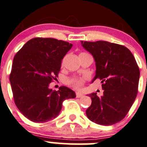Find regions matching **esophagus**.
<instances>
[{
	"label": "esophagus",
	"mask_w": 147,
	"mask_h": 147,
	"mask_svg": "<svg viewBox=\"0 0 147 147\" xmlns=\"http://www.w3.org/2000/svg\"><path fill=\"white\" fill-rule=\"evenodd\" d=\"M83 97V94L81 92H77L76 93V97L77 98H80V97Z\"/></svg>",
	"instance_id": "34e87169"
}]
</instances>
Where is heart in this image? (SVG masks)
Instances as JSON below:
<instances>
[{
	"label": "heart",
	"instance_id": "b5f03b06",
	"mask_svg": "<svg viewBox=\"0 0 147 147\" xmlns=\"http://www.w3.org/2000/svg\"><path fill=\"white\" fill-rule=\"evenodd\" d=\"M87 78H88L87 76H84L82 77V78L74 77V78H72L68 80V83L73 86L74 87H75V88L80 89L83 86V84H84L86 80H87Z\"/></svg>",
	"mask_w": 147,
	"mask_h": 147
}]
</instances>
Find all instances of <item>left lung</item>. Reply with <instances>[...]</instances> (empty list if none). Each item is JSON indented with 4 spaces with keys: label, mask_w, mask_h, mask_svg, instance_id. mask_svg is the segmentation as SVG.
Segmentation results:
<instances>
[{
    "label": "left lung",
    "mask_w": 147,
    "mask_h": 147,
    "mask_svg": "<svg viewBox=\"0 0 147 147\" xmlns=\"http://www.w3.org/2000/svg\"><path fill=\"white\" fill-rule=\"evenodd\" d=\"M96 62L93 81L102 80L103 96L97 93L90 97L92 104L86 115L93 122L112 125L125 117L138 92L140 71L132 53L125 46L107 41H82Z\"/></svg>",
    "instance_id": "1"
}]
</instances>
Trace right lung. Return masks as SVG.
<instances>
[{
	"label": "right lung",
	"instance_id": "add662e5",
	"mask_svg": "<svg viewBox=\"0 0 147 147\" xmlns=\"http://www.w3.org/2000/svg\"><path fill=\"white\" fill-rule=\"evenodd\" d=\"M72 45L55 38L28 41L13 59L10 82L15 104L33 122H45L60 113L63 102L75 93L61 86L53 91L49 84L58 78L62 60Z\"/></svg>",
	"mask_w": 147,
	"mask_h": 147
}]
</instances>
